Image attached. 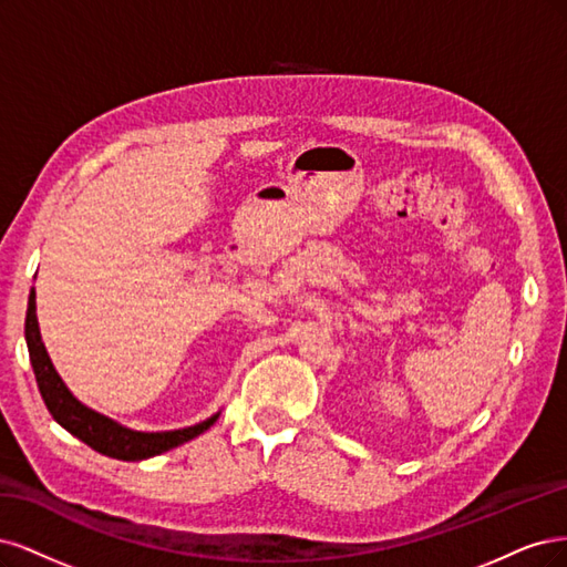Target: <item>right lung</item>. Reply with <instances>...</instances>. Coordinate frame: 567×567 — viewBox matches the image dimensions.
<instances>
[{
  "label": "right lung",
  "instance_id": "right-lung-1",
  "mask_svg": "<svg viewBox=\"0 0 567 567\" xmlns=\"http://www.w3.org/2000/svg\"><path fill=\"white\" fill-rule=\"evenodd\" d=\"M25 341H28V353L34 370V379H38L40 393L44 398V405L51 412L56 422L70 431L82 443H86L91 450H96L105 456H113V460L122 462H141L151 460L162 452L172 447L184 445L199 433H205L221 412L207 416L205 422L186 429H174V431H134L130 426H122L115 419L105 416L96 410L86 408L84 403L72 395V391L65 386V381L53 368V362L47 353V346L40 334V322H38V301H34V289H30L28 297V313H25Z\"/></svg>",
  "mask_w": 567,
  "mask_h": 567
}]
</instances>
